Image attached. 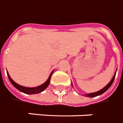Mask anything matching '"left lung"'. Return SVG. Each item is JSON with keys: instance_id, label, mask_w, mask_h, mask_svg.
Returning a JSON list of instances; mask_svg holds the SVG:
<instances>
[{"instance_id": "obj_1", "label": "left lung", "mask_w": 123, "mask_h": 123, "mask_svg": "<svg viewBox=\"0 0 123 123\" xmlns=\"http://www.w3.org/2000/svg\"><path fill=\"white\" fill-rule=\"evenodd\" d=\"M116 72H115L114 75V76H113L112 79H111V80L110 81L109 83L107 85V86H105V87H104V88H102L101 90H100V91H97V92H95V93H88V94H86L85 96L86 97H97V96H99V95H102V94H103L104 93H105L107 90L111 86L112 84L113 83V82H114V79H115V77H116Z\"/></svg>"}]
</instances>
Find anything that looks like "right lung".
I'll list each match as a JSON object with an SVG mask.
<instances>
[{"label":"right lung","mask_w":123,"mask_h":123,"mask_svg":"<svg viewBox=\"0 0 123 123\" xmlns=\"http://www.w3.org/2000/svg\"><path fill=\"white\" fill-rule=\"evenodd\" d=\"M53 71H52V72L50 74L49 77H48V80H46V82L43 84L41 86H37V87H34V88H27V87H25V86H22L19 84L16 83L11 78L10 75L9 74L8 72H7V76H8V78L10 80V82H11V84L13 85L14 87L17 89H18L19 91L23 92V93H25V94H28V95H32V94H37V93H39L43 91L44 89H46L47 88L49 84L50 83V80H51V75L53 74Z\"/></svg>","instance_id":"1"}]
</instances>
